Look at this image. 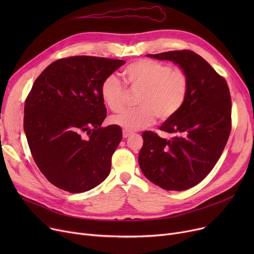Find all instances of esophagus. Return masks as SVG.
<instances>
[{"label": "esophagus", "instance_id": "34e87169", "mask_svg": "<svg viewBox=\"0 0 254 254\" xmlns=\"http://www.w3.org/2000/svg\"><path fill=\"white\" fill-rule=\"evenodd\" d=\"M131 134H132V132H131L130 130H127V129H124V131H123V136H124V138H128Z\"/></svg>", "mask_w": 254, "mask_h": 254}]
</instances>
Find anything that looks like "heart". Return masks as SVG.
<instances>
[{
    "label": "heart",
    "instance_id": "obj_1",
    "mask_svg": "<svg viewBox=\"0 0 254 254\" xmlns=\"http://www.w3.org/2000/svg\"><path fill=\"white\" fill-rule=\"evenodd\" d=\"M124 75L132 90L141 91L137 100L139 107L112 117V123L125 129L147 127L155 122L156 116L162 122L172 119L188 100L190 78L181 66L140 59L129 64ZM101 96L113 112H119L126 103L127 86L115 75H109L101 84Z\"/></svg>",
    "mask_w": 254,
    "mask_h": 254
}]
</instances>
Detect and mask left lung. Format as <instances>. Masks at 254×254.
<instances>
[{
  "instance_id": "left-lung-1",
  "label": "left lung",
  "mask_w": 254,
  "mask_h": 254,
  "mask_svg": "<svg viewBox=\"0 0 254 254\" xmlns=\"http://www.w3.org/2000/svg\"><path fill=\"white\" fill-rule=\"evenodd\" d=\"M172 61L190 78L183 108L159 129L172 135L167 140L153 131L142 134L139 165L145 177L167 190H185L201 182L214 168L232 129V99L224 77L195 52L188 49L147 55Z\"/></svg>"
}]
</instances>
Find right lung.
Masks as SVG:
<instances>
[{"instance_id": "add662e5", "label": "right lung", "mask_w": 254, "mask_h": 254, "mask_svg": "<svg viewBox=\"0 0 254 254\" xmlns=\"http://www.w3.org/2000/svg\"><path fill=\"white\" fill-rule=\"evenodd\" d=\"M124 64L69 57L50 64L35 80L25 99L23 128L36 165L57 188L84 192L109 175L123 130L102 127L107 109L101 84Z\"/></svg>"}]
</instances>
